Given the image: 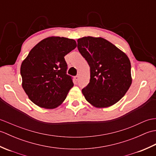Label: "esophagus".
<instances>
[{"label": "esophagus", "instance_id": "esophagus-1", "mask_svg": "<svg viewBox=\"0 0 156 156\" xmlns=\"http://www.w3.org/2000/svg\"><path fill=\"white\" fill-rule=\"evenodd\" d=\"M74 78H75V80H76V81H78V80H79V76H75Z\"/></svg>", "mask_w": 156, "mask_h": 156}]
</instances>
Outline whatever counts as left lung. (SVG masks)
<instances>
[{
    "label": "left lung",
    "instance_id": "obj_1",
    "mask_svg": "<svg viewBox=\"0 0 156 156\" xmlns=\"http://www.w3.org/2000/svg\"><path fill=\"white\" fill-rule=\"evenodd\" d=\"M78 49L90 68V80L82 92L89 103L106 108L124 97L132 83L131 62L125 52L107 39H78Z\"/></svg>",
    "mask_w": 156,
    "mask_h": 156
}]
</instances>
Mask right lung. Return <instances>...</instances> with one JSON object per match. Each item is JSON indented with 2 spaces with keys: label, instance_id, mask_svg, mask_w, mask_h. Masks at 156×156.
<instances>
[{
  "label": "right lung",
  "instance_id": "add662e5",
  "mask_svg": "<svg viewBox=\"0 0 156 156\" xmlns=\"http://www.w3.org/2000/svg\"><path fill=\"white\" fill-rule=\"evenodd\" d=\"M76 46L72 39L51 36L35 45L23 61L22 87L38 107L53 109L65 101L74 83L66 74L64 56Z\"/></svg>",
  "mask_w": 156,
  "mask_h": 156
}]
</instances>
